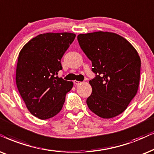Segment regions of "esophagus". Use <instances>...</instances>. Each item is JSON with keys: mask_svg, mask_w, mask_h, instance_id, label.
<instances>
[{"mask_svg": "<svg viewBox=\"0 0 154 154\" xmlns=\"http://www.w3.org/2000/svg\"><path fill=\"white\" fill-rule=\"evenodd\" d=\"M81 82L78 81H76V80L73 81V83H74L75 85H79V84H81Z\"/></svg>", "mask_w": 154, "mask_h": 154, "instance_id": "esophagus-1", "label": "esophagus"}]
</instances>
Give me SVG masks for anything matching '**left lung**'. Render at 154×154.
<instances>
[{"instance_id":"8db88e82","label":"left lung","mask_w":154,"mask_h":154,"mask_svg":"<svg viewBox=\"0 0 154 154\" xmlns=\"http://www.w3.org/2000/svg\"><path fill=\"white\" fill-rule=\"evenodd\" d=\"M78 41L96 74L89 81L93 91L87 98L88 107L103 119L120 115L139 89L141 59L138 52L127 39L114 32L81 34Z\"/></svg>"}]
</instances>
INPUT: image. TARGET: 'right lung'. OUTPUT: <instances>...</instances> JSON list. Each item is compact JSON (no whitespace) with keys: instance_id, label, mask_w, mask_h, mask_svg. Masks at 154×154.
Segmentation results:
<instances>
[{"instance_id":"add662e5","label":"right lung","mask_w":154,"mask_h":154,"mask_svg":"<svg viewBox=\"0 0 154 154\" xmlns=\"http://www.w3.org/2000/svg\"><path fill=\"white\" fill-rule=\"evenodd\" d=\"M75 35L70 32L41 34L20 51L16 84L26 107L40 119L54 117L62 109L72 81L57 76L62 70L61 59Z\"/></svg>"}]
</instances>
